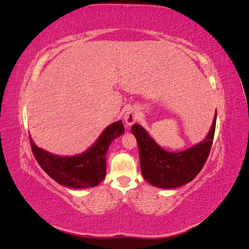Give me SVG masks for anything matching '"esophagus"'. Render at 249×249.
<instances>
[{
    "mask_svg": "<svg viewBox=\"0 0 249 249\" xmlns=\"http://www.w3.org/2000/svg\"><path fill=\"white\" fill-rule=\"evenodd\" d=\"M138 111L136 108H129L124 115V120L126 126H131L138 119Z\"/></svg>",
    "mask_w": 249,
    "mask_h": 249,
    "instance_id": "1",
    "label": "esophagus"
}]
</instances>
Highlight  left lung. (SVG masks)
<instances>
[{"instance_id":"8db88e82","label":"left lung","mask_w":249,"mask_h":249,"mask_svg":"<svg viewBox=\"0 0 249 249\" xmlns=\"http://www.w3.org/2000/svg\"><path fill=\"white\" fill-rule=\"evenodd\" d=\"M216 116L217 112L205 139L178 153L167 152L150 137L144 127L138 124H133L132 133L138 143L142 177L149 184L162 189L178 188L191 182L209 157L215 134Z\"/></svg>"}]
</instances>
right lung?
Segmentation results:
<instances>
[{
	"instance_id": "right-lung-1",
	"label": "right lung",
	"mask_w": 249,
	"mask_h": 249,
	"mask_svg": "<svg viewBox=\"0 0 249 249\" xmlns=\"http://www.w3.org/2000/svg\"><path fill=\"white\" fill-rule=\"evenodd\" d=\"M124 133L122 120L108 125L101 136L84 153L57 156L37 146L30 137L33 154L40 167L60 185L86 189L102 183L106 176V155L111 142Z\"/></svg>"
}]
</instances>
